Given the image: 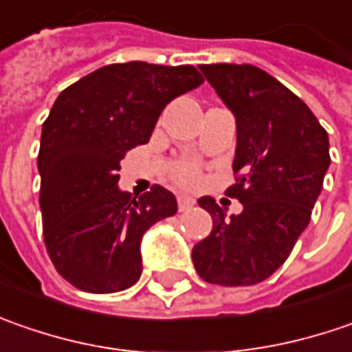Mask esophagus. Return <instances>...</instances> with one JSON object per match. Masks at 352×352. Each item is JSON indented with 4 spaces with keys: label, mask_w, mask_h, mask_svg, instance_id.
Listing matches in <instances>:
<instances>
[{
    "label": "esophagus",
    "mask_w": 352,
    "mask_h": 352,
    "mask_svg": "<svg viewBox=\"0 0 352 352\" xmlns=\"http://www.w3.org/2000/svg\"><path fill=\"white\" fill-rule=\"evenodd\" d=\"M177 205H179V210H189V208L195 205V199H191V197H185V195H181V197L177 199Z\"/></svg>",
    "instance_id": "esophagus-1"
}]
</instances>
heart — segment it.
<instances>
[{
    "label": "heart",
    "mask_w": 352,
    "mask_h": 352,
    "mask_svg": "<svg viewBox=\"0 0 352 352\" xmlns=\"http://www.w3.org/2000/svg\"><path fill=\"white\" fill-rule=\"evenodd\" d=\"M171 179L181 187H195L201 181V165L192 160L177 161L171 167Z\"/></svg>",
    "instance_id": "b5f03b06"
}]
</instances>
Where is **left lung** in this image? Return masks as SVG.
Masks as SVG:
<instances>
[{
	"instance_id": "8db88e82",
	"label": "left lung",
	"mask_w": 352,
	"mask_h": 352,
	"mask_svg": "<svg viewBox=\"0 0 352 352\" xmlns=\"http://www.w3.org/2000/svg\"><path fill=\"white\" fill-rule=\"evenodd\" d=\"M199 69L236 116V183L224 195L244 208L226 219L212 197L199 199L212 230L195 244L192 264L208 283L254 285L282 266L309 224L331 163L327 131L266 70L226 63Z\"/></svg>"
}]
</instances>
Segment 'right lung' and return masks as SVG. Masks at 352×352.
Instances as JSON below:
<instances>
[{
  "instance_id": "right-lung-1",
  "label": "right lung",
  "mask_w": 352,
  "mask_h": 352,
  "mask_svg": "<svg viewBox=\"0 0 352 352\" xmlns=\"http://www.w3.org/2000/svg\"><path fill=\"white\" fill-rule=\"evenodd\" d=\"M203 85L191 65H108L65 88L38 147L43 236L56 272L90 294H114L142 276V236L177 212L173 192L118 189L120 161L149 142L163 108Z\"/></svg>"
}]
</instances>
